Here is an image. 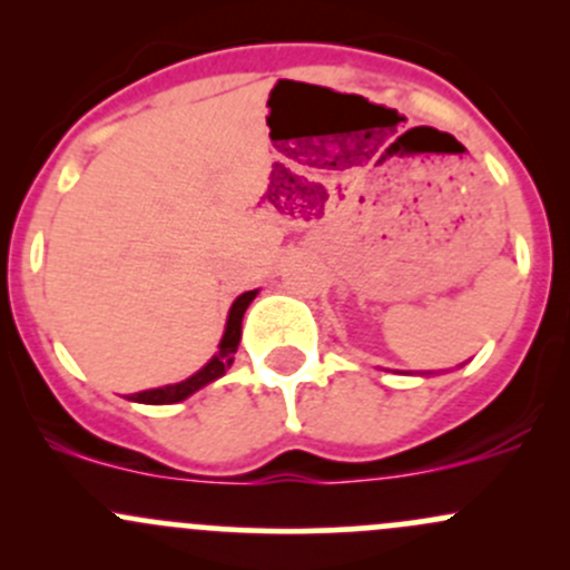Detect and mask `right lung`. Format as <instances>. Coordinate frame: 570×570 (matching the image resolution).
I'll return each instance as SVG.
<instances>
[{"instance_id":"obj_1","label":"right lung","mask_w":570,"mask_h":570,"mask_svg":"<svg viewBox=\"0 0 570 570\" xmlns=\"http://www.w3.org/2000/svg\"><path fill=\"white\" fill-rule=\"evenodd\" d=\"M253 297H256V292H245V295H239L237 301H234L232 312H228L226 333H223V338H220V353H217L215 358H212L209 364L204 366V370L195 372V375L187 377V381L174 383V386H163V389H151V392H140V394L131 396V400H135V402H146V405H170V402L187 400L189 394L198 392V389H204L206 383L217 381V377H220L223 372H226L228 366H232L234 353H237L239 336H243L245 308L250 306Z\"/></svg>"}]
</instances>
